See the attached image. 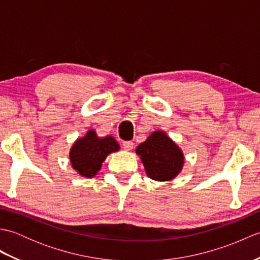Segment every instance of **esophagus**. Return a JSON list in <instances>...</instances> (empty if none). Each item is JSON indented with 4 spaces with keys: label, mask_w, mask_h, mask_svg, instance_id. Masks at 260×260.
<instances>
[{
    "label": "esophagus",
    "mask_w": 260,
    "mask_h": 260,
    "mask_svg": "<svg viewBox=\"0 0 260 260\" xmlns=\"http://www.w3.org/2000/svg\"><path fill=\"white\" fill-rule=\"evenodd\" d=\"M123 146H124V148H125L126 151H131L132 148H133V146H134V143L131 142V141L124 142V143H123Z\"/></svg>",
    "instance_id": "1"
}]
</instances>
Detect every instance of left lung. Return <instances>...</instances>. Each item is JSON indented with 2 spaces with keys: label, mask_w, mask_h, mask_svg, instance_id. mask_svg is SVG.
<instances>
[{
  "label": "left lung",
  "mask_w": 260,
  "mask_h": 260,
  "mask_svg": "<svg viewBox=\"0 0 260 260\" xmlns=\"http://www.w3.org/2000/svg\"><path fill=\"white\" fill-rule=\"evenodd\" d=\"M135 152L141 157L147 176L154 181H172L183 169V152L164 131H154Z\"/></svg>",
  "instance_id": "8db88e82"
}]
</instances>
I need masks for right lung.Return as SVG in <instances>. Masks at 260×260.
I'll return each mask as SVG.
<instances>
[{
    "mask_svg": "<svg viewBox=\"0 0 260 260\" xmlns=\"http://www.w3.org/2000/svg\"><path fill=\"white\" fill-rule=\"evenodd\" d=\"M119 148L118 142L112 135L99 137L96 131L90 128L71 146L70 164L80 176L91 179L98 174L109 154L118 152Z\"/></svg>",
    "mask_w": 260,
    "mask_h": 260,
    "instance_id": "add662e5",
    "label": "right lung"
}]
</instances>
